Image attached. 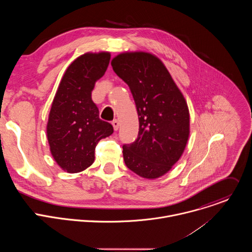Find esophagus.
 Instances as JSON below:
<instances>
[{"instance_id":"34e87169","label":"esophagus","mask_w":252,"mask_h":252,"mask_svg":"<svg viewBox=\"0 0 252 252\" xmlns=\"http://www.w3.org/2000/svg\"><path fill=\"white\" fill-rule=\"evenodd\" d=\"M112 125H113V126H114V129H115V130H118V129H119V126H120V123H119V121H118V120H115V121H113Z\"/></svg>"}]
</instances>
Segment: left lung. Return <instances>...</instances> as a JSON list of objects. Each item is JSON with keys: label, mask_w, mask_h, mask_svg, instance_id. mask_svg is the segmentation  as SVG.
<instances>
[{"label": "left lung", "mask_w": 252, "mask_h": 252, "mask_svg": "<svg viewBox=\"0 0 252 252\" xmlns=\"http://www.w3.org/2000/svg\"><path fill=\"white\" fill-rule=\"evenodd\" d=\"M115 73L128 86L138 115L137 138L123 147L126 165L155 179L181 158L189 136L187 100L163 63L146 52H126L112 60Z\"/></svg>", "instance_id": "left-lung-1"}]
</instances>
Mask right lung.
I'll use <instances>...</instances> for the list:
<instances>
[{
	"instance_id": "add662e5",
	"label": "right lung",
	"mask_w": 252,
	"mask_h": 252,
	"mask_svg": "<svg viewBox=\"0 0 252 252\" xmlns=\"http://www.w3.org/2000/svg\"><path fill=\"white\" fill-rule=\"evenodd\" d=\"M110 60L109 52L77 58L67 66L54 97L47 137L54 159L68 173L91 166L97 142L114 132L110 123L99 119L92 99L94 84L104 75Z\"/></svg>"
}]
</instances>
